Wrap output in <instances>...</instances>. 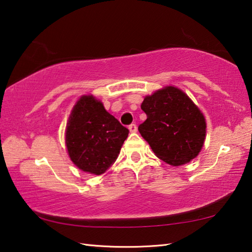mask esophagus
<instances>
[{"label":"esophagus","mask_w":252,"mask_h":252,"mask_svg":"<svg viewBox=\"0 0 252 252\" xmlns=\"http://www.w3.org/2000/svg\"><path fill=\"white\" fill-rule=\"evenodd\" d=\"M129 130H130V132H132V133H135V132L138 131V127H136L135 123H131V125L129 126Z\"/></svg>","instance_id":"1"}]
</instances>
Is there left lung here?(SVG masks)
<instances>
[{
    "instance_id": "left-lung-1",
    "label": "left lung",
    "mask_w": 252,
    "mask_h": 252,
    "mask_svg": "<svg viewBox=\"0 0 252 252\" xmlns=\"http://www.w3.org/2000/svg\"><path fill=\"white\" fill-rule=\"evenodd\" d=\"M141 109L148 118L139 132L159 159L180 166L197 157L204 145L206 121L184 91L165 87L146 95Z\"/></svg>"
}]
</instances>
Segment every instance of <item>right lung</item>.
I'll return each instance as SVG.
<instances>
[{
	"mask_svg": "<svg viewBox=\"0 0 252 252\" xmlns=\"http://www.w3.org/2000/svg\"><path fill=\"white\" fill-rule=\"evenodd\" d=\"M129 134L94 95H82L68 119L66 146L81 171L100 175L116 161Z\"/></svg>",
	"mask_w": 252,
	"mask_h": 252,
	"instance_id": "1",
	"label": "right lung"
}]
</instances>
